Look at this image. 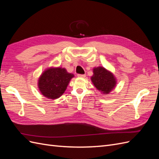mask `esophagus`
I'll return each mask as SVG.
<instances>
[{
	"label": "esophagus",
	"mask_w": 159,
	"mask_h": 159,
	"mask_svg": "<svg viewBox=\"0 0 159 159\" xmlns=\"http://www.w3.org/2000/svg\"><path fill=\"white\" fill-rule=\"evenodd\" d=\"M78 77H79V78H85V74H78Z\"/></svg>",
	"instance_id": "34e87169"
}]
</instances>
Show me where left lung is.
<instances>
[{
    "label": "left lung",
    "mask_w": 159,
    "mask_h": 159,
    "mask_svg": "<svg viewBox=\"0 0 159 159\" xmlns=\"http://www.w3.org/2000/svg\"><path fill=\"white\" fill-rule=\"evenodd\" d=\"M93 75L91 80L95 87L103 94H109L115 87L116 78L111 72L103 67L99 66L93 69Z\"/></svg>",
    "instance_id": "1"
}]
</instances>
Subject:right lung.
I'll return each instance as SVG.
<instances>
[{
  "label": "right lung",
  "mask_w": 159,
  "mask_h": 159,
  "mask_svg": "<svg viewBox=\"0 0 159 159\" xmlns=\"http://www.w3.org/2000/svg\"><path fill=\"white\" fill-rule=\"evenodd\" d=\"M74 75L68 73L65 68H50L40 76L38 86L44 97L55 99L62 95Z\"/></svg>",
  "instance_id": "1"
}]
</instances>
